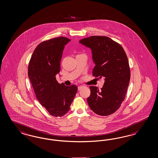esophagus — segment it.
Here are the masks:
<instances>
[{
	"label": "esophagus",
	"instance_id": "esophagus-1",
	"mask_svg": "<svg viewBox=\"0 0 158 158\" xmlns=\"http://www.w3.org/2000/svg\"><path fill=\"white\" fill-rule=\"evenodd\" d=\"M83 87V86H79V87H77V89H78V90H81Z\"/></svg>",
	"mask_w": 158,
	"mask_h": 158
}]
</instances>
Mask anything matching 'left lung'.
<instances>
[{
	"label": "left lung",
	"mask_w": 158,
	"mask_h": 158,
	"mask_svg": "<svg viewBox=\"0 0 158 158\" xmlns=\"http://www.w3.org/2000/svg\"><path fill=\"white\" fill-rule=\"evenodd\" d=\"M79 42L91 49L95 64L93 76L104 79L101 90L96 86H90L87 103L97 114H111L120 108L130 83L127 56L120 44L106 36H92Z\"/></svg>",
	"instance_id": "left-lung-1"
}]
</instances>
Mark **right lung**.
<instances>
[{"instance_id":"right-lung-1","label":"right lung","mask_w":158,"mask_h":158,"mask_svg":"<svg viewBox=\"0 0 158 158\" xmlns=\"http://www.w3.org/2000/svg\"><path fill=\"white\" fill-rule=\"evenodd\" d=\"M71 40L60 37L42 42L34 49L30 60L28 76L37 99L50 114L62 117L70 110L77 87L65 86L56 80L65 46Z\"/></svg>"}]
</instances>
